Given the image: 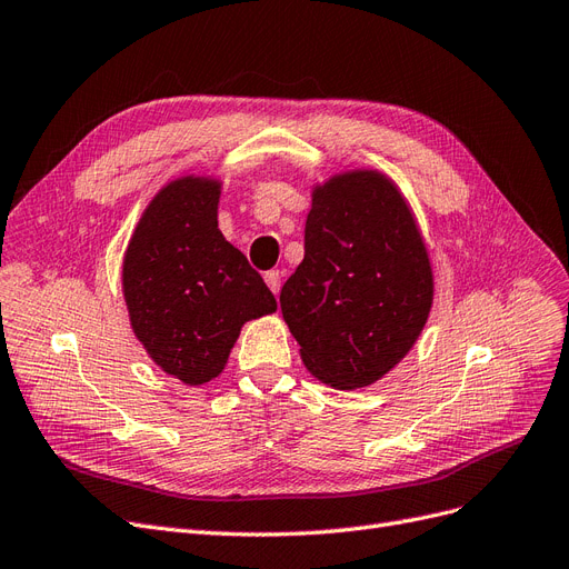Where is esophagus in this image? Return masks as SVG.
Returning a JSON list of instances; mask_svg holds the SVG:
<instances>
[{
  "instance_id": "34e87169",
  "label": "esophagus",
  "mask_w": 569,
  "mask_h": 569,
  "mask_svg": "<svg viewBox=\"0 0 569 569\" xmlns=\"http://www.w3.org/2000/svg\"><path fill=\"white\" fill-rule=\"evenodd\" d=\"M264 283L269 286V290L273 292V296H279L281 290V271L279 269H271L264 273Z\"/></svg>"
}]
</instances>
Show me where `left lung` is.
I'll list each match as a JSON object with an SVG mask.
<instances>
[{"mask_svg":"<svg viewBox=\"0 0 569 569\" xmlns=\"http://www.w3.org/2000/svg\"><path fill=\"white\" fill-rule=\"evenodd\" d=\"M305 368L332 389H363L401 363L433 307L422 229L398 184L349 168L311 187L305 260L281 288Z\"/></svg>","mask_w":569,"mask_h":569,"instance_id":"1","label":"left lung"}]
</instances>
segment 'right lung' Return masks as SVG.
<instances>
[{
	"label": "right lung",
	"mask_w": 569,
	"mask_h": 569,
	"mask_svg": "<svg viewBox=\"0 0 569 569\" xmlns=\"http://www.w3.org/2000/svg\"><path fill=\"white\" fill-rule=\"evenodd\" d=\"M222 180L187 173L144 206L121 262L131 330L147 356L187 387L224 370L241 328L277 300L218 229Z\"/></svg>",
	"instance_id": "1"
}]
</instances>
